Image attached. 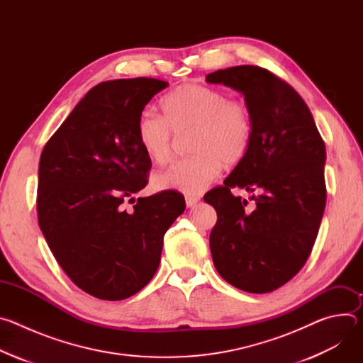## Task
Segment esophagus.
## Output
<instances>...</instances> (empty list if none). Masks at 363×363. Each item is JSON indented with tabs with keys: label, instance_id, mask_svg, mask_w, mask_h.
Masks as SVG:
<instances>
[{
	"label": "esophagus",
	"instance_id": "esophagus-1",
	"mask_svg": "<svg viewBox=\"0 0 363 363\" xmlns=\"http://www.w3.org/2000/svg\"><path fill=\"white\" fill-rule=\"evenodd\" d=\"M198 201H199V198L198 196H185V202H186V206H189V208H191V206H195L196 203H198Z\"/></svg>",
	"mask_w": 363,
	"mask_h": 363
}]
</instances>
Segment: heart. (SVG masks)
Masks as SVG:
<instances>
[{
	"label": "heart",
	"mask_w": 363,
	"mask_h": 363,
	"mask_svg": "<svg viewBox=\"0 0 363 363\" xmlns=\"http://www.w3.org/2000/svg\"><path fill=\"white\" fill-rule=\"evenodd\" d=\"M164 116L143 112L136 123V136L146 157L155 164L167 162L174 149V132L192 130L191 158L174 162L155 178L161 189L198 195L214 182L223 165L240 164L250 149L252 121L247 105L227 99L220 89L186 83L162 100Z\"/></svg>",
	"instance_id": "b5f03b06"
}]
</instances>
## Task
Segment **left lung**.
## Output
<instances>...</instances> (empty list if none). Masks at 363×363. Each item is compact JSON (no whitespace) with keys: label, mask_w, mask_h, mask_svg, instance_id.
I'll use <instances>...</instances> for the list:
<instances>
[{"label":"left lung","mask_w":363,"mask_h":363,"mask_svg":"<svg viewBox=\"0 0 363 363\" xmlns=\"http://www.w3.org/2000/svg\"><path fill=\"white\" fill-rule=\"evenodd\" d=\"M244 94L252 121L245 158L203 199L217 211L210 235L220 276L248 293H269L291 280L315 245L326 205L325 142L300 94L258 66L206 76ZM234 187L258 191L250 209Z\"/></svg>","instance_id":"left-lung-1"}]
</instances>
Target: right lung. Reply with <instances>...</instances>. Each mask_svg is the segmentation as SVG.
<instances>
[{
	"label": "right lung",
	"mask_w": 363,
	"mask_h": 363,
	"mask_svg": "<svg viewBox=\"0 0 363 363\" xmlns=\"http://www.w3.org/2000/svg\"><path fill=\"white\" fill-rule=\"evenodd\" d=\"M168 82L136 77L90 89L45 143L38 165L40 230L69 279L101 300H123L157 273L164 235L184 213L179 192L123 202L146 186L150 160L136 123Z\"/></svg>",
	"instance_id": "obj_1"
}]
</instances>
